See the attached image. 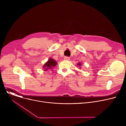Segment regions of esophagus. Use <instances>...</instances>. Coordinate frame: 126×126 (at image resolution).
Masks as SVG:
<instances>
[{
	"label": "esophagus",
	"mask_w": 126,
	"mask_h": 126,
	"mask_svg": "<svg viewBox=\"0 0 126 126\" xmlns=\"http://www.w3.org/2000/svg\"><path fill=\"white\" fill-rule=\"evenodd\" d=\"M64 59L65 60H68V61L70 60V58L69 57H65Z\"/></svg>",
	"instance_id": "34e87169"
}]
</instances>
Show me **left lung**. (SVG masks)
Returning a JSON list of instances; mask_svg holds the SVG:
<instances>
[{"instance_id": "obj_1", "label": "left lung", "mask_w": 126, "mask_h": 126, "mask_svg": "<svg viewBox=\"0 0 126 126\" xmlns=\"http://www.w3.org/2000/svg\"><path fill=\"white\" fill-rule=\"evenodd\" d=\"M78 65H79V66H81V64H80V63H78Z\"/></svg>"}]
</instances>
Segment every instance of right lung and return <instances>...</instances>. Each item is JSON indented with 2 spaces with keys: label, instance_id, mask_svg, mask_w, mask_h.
<instances>
[{
  "label": "right lung",
  "instance_id": "right-lung-1",
  "mask_svg": "<svg viewBox=\"0 0 126 126\" xmlns=\"http://www.w3.org/2000/svg\"><path fill=\"white\" fill-rule=\"evenodd\" d=\"M57 64V62L52 59H49L48 61L46 62L43 66L44 70H48V69H51L53 67L55 66Z\"/></svg>",
  "mask_w": 126,
  "mask_h": 126
}]
</instances>
